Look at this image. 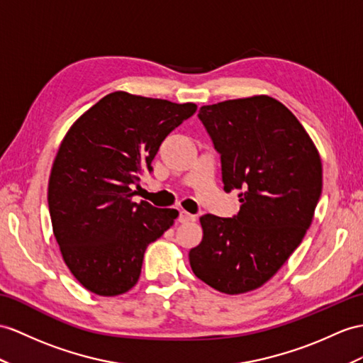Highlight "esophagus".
<instances>
[{"mask_svg":"<svg viewBox=\"0 0 363 363\" xmlns=\"http://www.w3.org/2000/svg\"><path fill=\"white\" fill-rule=\"evenodd\" d=\"M194 220H196V216L189 214V212H186V211H180V214H179V222H180V223L194 222Z\"/></svg>","mask_w":363,"mask_h":363,"instance_id":"obj_1","label":"esophagus"}]
</instances>
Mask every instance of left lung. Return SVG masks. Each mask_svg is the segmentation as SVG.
<instances>
[{
  "mask_svg": "<svg viewBox=\"0 0 363 363\" xmlns=\"http://www.w3.org/2000/svg\"><path fill=\"white\" fill-rule=\"evenodd\" d=\"M222 160L226 192L240 191L233 218L200 217L189 251L196 276L225 294L260 288L302 243L322 194L319 151L286 106L268 95L201 106Z\"/></svg>",
  "mask_w": 363,
  "mask_h": 363,
  "instance_id": "left-lung-1",
  "label": "left lung"
}]
</instances>
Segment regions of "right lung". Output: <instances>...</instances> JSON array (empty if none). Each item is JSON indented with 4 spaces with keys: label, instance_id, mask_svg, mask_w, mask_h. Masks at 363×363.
<instances>
[{
    "label": "right lung",
    "instance_id": "obj_1",
    "mask_svg": "<svg viewBox=\"0 0 363 363\" xmlns=\"http://www.w3.org/2000/svg\"><path fill=\"white\" fill-rule=\"evenodd\" d=\"M197 104L112 92L65 135L48 188L52 229L72 276L94 294L134 286L149 243L179 217L177 209L134 201L162 141Z\"/></svg>",
    "mask_w": 363,
    "mask_h": 363
}]
</instances>
